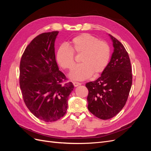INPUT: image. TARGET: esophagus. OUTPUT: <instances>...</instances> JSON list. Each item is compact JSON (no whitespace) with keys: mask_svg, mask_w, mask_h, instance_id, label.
<instances>
[{"mask_svg":"<svg viewBox=\"0 0 151 151\" xmlns=\"http://www.w3.org/2000/svg\"><path fill=\"white\" fill-rule=\"evenodd\" d=\"M73 84H74V86L75 87H77V86H78L81 85V84L79 83H77V82H74V83H73Z\"/></svg>","mask_w":151,"mask_h":151,"instance_id":"obj_1","label":"esophagus"}]
</instances>
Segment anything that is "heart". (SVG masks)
Here are the masks:
<instances>
[{"label":"heart","mask_w":151,"mask_h":151,"mask_svg":"<svg viewBox=\"0 0 151 151\" xmlns=\"http://www.w3.org/2000/svg\"><path fill=\"white\" fill-rule=\"evenodd\" d=\"M68 46L62 45L57 50L56 60L63 69H70L74 65V55H81V64L72 68L69 77L75 81H83L94 74L103 72L110 58V48L104 41L88 33L73 38Z\"/></svg>","instance_id":"b5f03b06"}]
</instances>
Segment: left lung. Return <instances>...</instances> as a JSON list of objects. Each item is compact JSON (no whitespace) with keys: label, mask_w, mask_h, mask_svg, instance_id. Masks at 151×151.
Wrapping results in <instances>:
<instances>
[{"label":"left lung","mask_w":151,"mask_h":151,"mask_svg":"<svg viewBox=\"0 0 151 151\" xmlns=\"http://www.w3.org/2000/svg\"><path fill=\"white\" fill-rule=\"evenodd\" d=\"M114 48L111 60L98 79L86 83L88 108L94 116L108 120L124 107L132 84L130 58L123 45L111 35Z\"/></svg>","instance_id":"8db88e82"}]
</instances>
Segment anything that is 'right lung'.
Masks as SVG:
<instances>
[{
  "label": "right lung",
  "mask_w": 151,
  "mask_h": 151,
  "mask_svg": "<svg viewBox=\"0 0 151 151\" xmlns=\"http://www.w3.org/2000/svg\"><path fill=\"white\" fill-rule=\"evenodd\" d=\"M58 31L36 36L28 45L20 62L19 85L29 110L40 120L57 121L64 116L68 97L74 89L59 70L55 54Z\"/></svg>",
  "instance_id": "obj_1"
}]
</instances>
